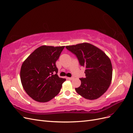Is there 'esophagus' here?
I'll use <instances>...</instances> for the list:
<instances>
[{
  "label": "esophagus",
  "instance_id": "esophagus-1",
  "mask_svg": "<svg viewBox=\"0 0 133 133\" xmlns=\"http://www.w3.org/2000/svg\"><path fill=\"white\" fill-rule=\"evenodd\" d=\"M74 78V76H71V77H69V78H68V79H69V80H73V79Z\"/></svg>",
  "mask_w": 133,
  "mask_h": 133
}]
</instances>
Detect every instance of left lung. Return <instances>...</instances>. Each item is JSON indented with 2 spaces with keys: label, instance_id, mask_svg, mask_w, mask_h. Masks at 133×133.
<instances>
[{
  "label": "left lung",
  "instance_id": "8db88e82",
  "mask_svg": "<svg viewBox=\"0 0 133 133\" xmlns=\"http://www.w3.org/2000/svg\"><path fill=\"white\" fill-rule=\"evenodd\" d=\"M77 58L80 66L85 68V78H80L81 85L75 88L77 93L87 99L100 97L110 86L112 65L105 53L89 43L66 46Z\"/></svg>",
  "mask_w": 133,
  "mask_h": 133
}]
</instances>
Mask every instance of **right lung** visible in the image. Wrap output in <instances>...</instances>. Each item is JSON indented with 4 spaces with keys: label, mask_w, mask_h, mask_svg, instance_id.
Instances as JSON below:
<instances>
[{
    "label": "right lung",
    "mask_w": 133,
    "mask_h": 133,
    "mask_svg": "<svg viewBox=\"0 0 133 133\" xmlns=\"http://www.w3.org/2000/svg\"><path fill=\"white\" fill-rule=\"evenodd\" d=\"M64 47L41 46L23 62L21 70L22 85L35 101L47 102L60 92L66 79L58 76L55 63Z\"/></svg>",
    "instance_id": "add662e5"
}]
</instances>
